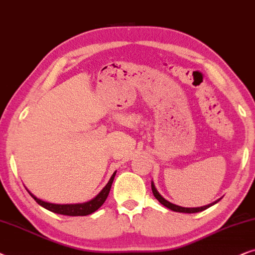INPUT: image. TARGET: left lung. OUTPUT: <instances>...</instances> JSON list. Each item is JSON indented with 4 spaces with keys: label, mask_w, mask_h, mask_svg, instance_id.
I'll return each mask as SVG.
<instances>
[{
    "label": "left lung",
    "mask_w": 255,
    "mask_h": 255,
    "mask_svg": "<svg viewBox=\"0 0 255 255\" xmlns=\"http://www.w3.org/2000/svg\"><path fill=\"white\" fill-rule=\"evenodd\" d=\"M151 190H152V193H154L155 198L157 199V201H158L159 203H161L162 205H164L165 208L170 209V210H172V211H175V212H183V213H196V212H201V211H204V210H206V209H209L210 206L215 205L216 203H218V201H219V199H218V201L213 202V203H211V204L205 205V206H201V208H183V206L172 204V203L167 201V199H165V198H163V197L161 196V193H159V192L157 191V189L155 188L154 182H151Z\"/></svg>",
    "instance_id": "obj_1"
}]
</instances>
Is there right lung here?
<instances>
[{"label": "right lung", "mask_w": 255, "mask_h": 255, "mask_svg": "<svg viewBox=\"0 0 255 255\" xmlns=\"http://www.w3.org/2000/svg\"><path fill=\"white\" fill-rule=\"evenodd\" d=\"M115 174H117V171L112 175V177L110 178V181H108L107 184L105 185V188L101 190V191L98 193L94 198L85 203H76V204H54V203H49V202L43 201V199L37 198V197L33 195V193L30 192L28 189L26 190H28L30 196H31L40 206H43L44 209L49 210L51 212L58 213V215H64V216H72V217L87 216V215H91V213L96 212L97 210L104 204L105 201H106L108 193L111 191V186H112V183L114 181Z\"/></svg>", "instance_id": "obj_1"}]
</instances>
